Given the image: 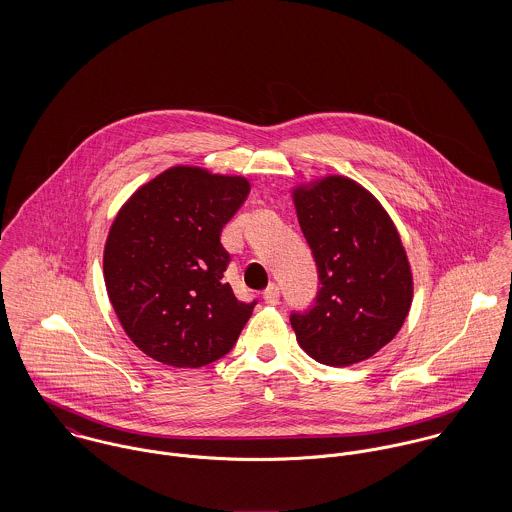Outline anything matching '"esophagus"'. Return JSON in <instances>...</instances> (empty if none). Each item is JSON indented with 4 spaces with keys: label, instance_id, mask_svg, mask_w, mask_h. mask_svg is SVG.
<instances>
[{
    "label": "esophagus",
    "instance_id": "34e87169",
    "mask_svg": "<svg viewBox=\"0 0 512 512\" xmlns=\"http://www.w3.org/2000/svg\"><path fill=\"white\" fill-rule=\"evenodd\" d=\"M264 301L268 305H278L280 303V290L276 284H270L266 290H264Z\"/></svg>",
    "mask_w": 512,
    "mask_h": 512
}]
</instances>
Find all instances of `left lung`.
Segmentation results:
<instances>
[{
	"mask_svg": "<svg viewBox=\"0 0 512 512\" xmlns=\"http://www.w3.org/2000/svg\"><path fill=\"white\" fill-rule=\"evenodd\" d=\"M301 232L319 274L315 303L290 315L299 347L317 363L349 366L388 345L412 305V270L382 205L349 177L293 189Z\"/></svg>",
	"mask_w": 512,
	"mask_h": 512,
	"instance_id": "8db88e82",
	"label": "left lung"
}]
</instances>
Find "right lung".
Listing matches in <instances>:
<instances>
[{
    "instance_id": "1",
    "label": "right lung",
    "mask_w": 512,
    "mask_h": 512,
    "mask_svg": "<svg viewBox=\"0 0 512 512\" xmlns=\"http://www.w3.org/2000/svg\"><path fill=\"white\" fill-rule=\"evenodd\" d=\"M250 193L244 177L177 165L120 209L104 246L110 303L140 351L163 365L197 368L224 357L256 301L224 280L222 226Z\"/></svg>"
}]
</instances>
